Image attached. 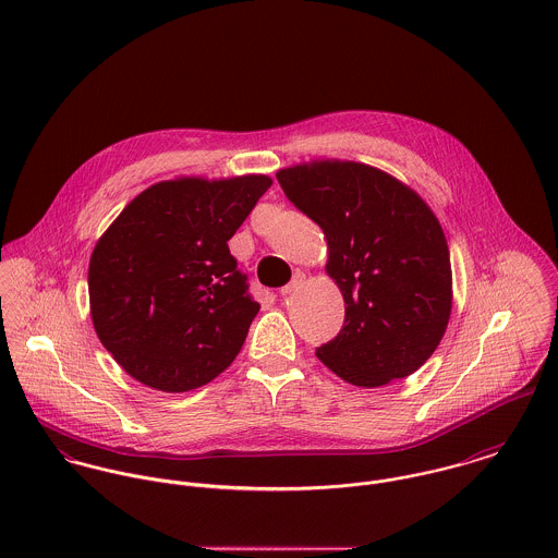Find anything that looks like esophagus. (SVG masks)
I'll list each match as a JSON object with an SVG mask.
<instances>
[{"label": "esophagus", "mask_w": 558, "mask_h": 558, "mask_svg": "<svg viewBox=\"0 0 558 558\" xmlns=\"http://www.w3.org/2000/svg\"><path fill=\"white\" fill-rule=\"evenodd\" d=\"M301 286H303V275H296V277H294V279H292V281H290L286 288H281V296L286 299V296L294 294V292H296Z\"/></svg>", "instance_id": "obj_1"}]
</instances>
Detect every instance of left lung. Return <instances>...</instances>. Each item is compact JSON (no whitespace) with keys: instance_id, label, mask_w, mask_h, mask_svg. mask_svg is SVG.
<instances>
[{"instance_id":"left-lung-1","label":"left lung","mask_w":558,"mask_h":558,"mask_svg":"<svg viewBox=\"0 0 558 558\" xmlns=\"http://www.w3.org/2000/svg\"><path fill=\"white\" fill-rule=\"evenodd\" d=\"M277 180L322 228L326 275L345 303L343 328L316 350L319 361L363 389L414 374L453 307L449 246L432 208L391 173L354 160L292 165Z\"/></svg>"}]
</instances>
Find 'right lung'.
<instances>
[{"mask_svg":"<svg viewBox=\"0 0 558 558\" xmlns=\"http://www.w3.org/2000/svg\"><path fill=\"white\" fill-rule=\"evenodd\" d=\"M270 184L264 173L162 180L98 239L87 268L89 314L129 376L184 393L232 365L259 305L228 240Z\"/></svg>","mask_w":558,"mask_h":558,"instance_id":"right-lung-1","label":"right lung"}]
</instances>
